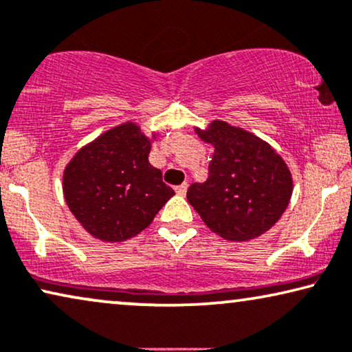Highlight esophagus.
<instances>
[{
    "label": "esophagus",
    "instance_id": "obj_1",
    "mask_svg": "<svg viewBox=\"0 0 352 352\" xmlns=\"http://www.w3.org/2000/svg\"><path fill=\"white\" fill-rule=\"evenodd\" d=\"M186 190H188V183H182V185H178L175 188L177 195H180V196H185L186 195Z\"/></svg>",
    "mask_w": 352,
    "mask_h": 352
}]
</instances>
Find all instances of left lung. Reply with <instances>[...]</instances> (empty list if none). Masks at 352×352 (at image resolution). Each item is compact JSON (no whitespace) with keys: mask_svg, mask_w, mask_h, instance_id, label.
Wrapping results in <instances>:
<instances>
[{"mask_svg":"<svg viewBox=\"0 0 352 352\" xmlns=\"http://www.w3.org/2000/svg\"><path fill=\"white\" fill-rule=\"evenodd\" d=\"M197 135L215 151L209 178L188 188V202L228 241L263 234L289 206L294 183L285 162L268 143L225 121H214Z\"/></svg>","mask_w":352,"mask_h":352,"instance_id":"left-lung-1","label":"left lung"}]
</instances>
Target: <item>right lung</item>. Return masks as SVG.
I'll return each mask as SVG.
<instances>
[{"label": "right lung", "instance_id": "right-lung-1", "mask_svg": "<svg viewBox=\"0 0 352 352\" xmlns=\"http://www.w3.org/2000/svg\"><path fill=\"white\" fill-rule=\"evenodd\" d=\"M150 148L140 129L126 122L84 146L67 166V204L94 237L120 242L138 234L175 195L148 162Z\"/></svg>", "mask_w": 352, "mask_h": 352}]
</instances>
